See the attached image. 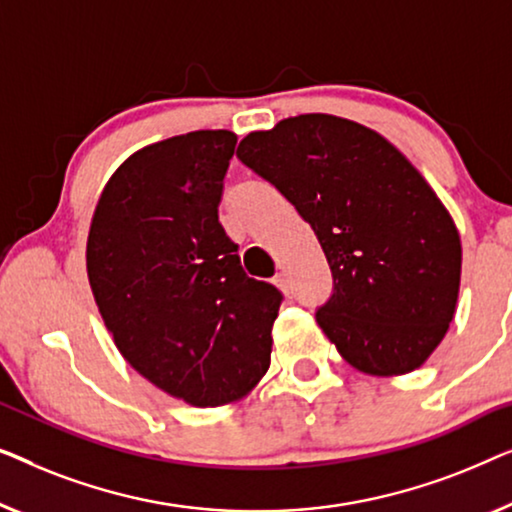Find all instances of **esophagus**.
I'll use <instances>...</instances> for the list:
<instances>
[{"instance_id": "obj_1", "label": "esophagus", "mask_w": 512, "mask_h": 512, "mask_svg": "<svg viewBox=\"0 0 512 512\" xmlns=\"http://www.w3.org/2000/svg\"><path fill=\"white\" fill-rule=\"evenodd\" d=\"M273 285H276L280 292H285V294L290 292V283H287V278H285V273H283V271H280V273H276V276H273Z\"/></svg>"}]
</instances>
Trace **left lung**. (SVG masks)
Instances as JSON below:
<instances>
[{"mask_svg":"<svg viewBox=\"0 0 512 512\" xmlns=\"http://www.w3.org/2000/svg\"><path fill=\"white\" fill-rule=\"evenodd\" d=\"M236 155L318 236L334 294L315 318L345 362L369 376L420 369L462 276L459 232L420 171L385 136L327 113L250 132Z\"/></svg>","mask_w":512,"mask_h":512,"instance_id":"left-lung-1","label":"left lung"}]
</instances>
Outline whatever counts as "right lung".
Returning <instances> with one entry per match:
<instances>
[{"mask_svg":"<svg viewBox=\"0 0 512 512\" xmlns=\"http://www.w3.org/2000/svg\"><path fill=\"white\" fill-rule=\"evenodd\" d=\"M227 129L136 150L109 178L88 234V278L120 355L197 408L234 403L271 364L280 294L248 278L218 220Z\"/></svg>","mask_w":512,"mask_h":512,"instance_id":"right-lung-1","label":"right lung"}]
</instances>
